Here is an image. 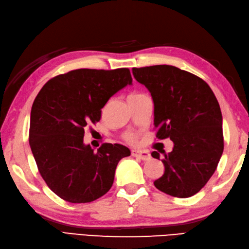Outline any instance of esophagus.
I'll return each mask as SVG.
<instances>
[{"instance_id": "34e87169", "label": "esophagus", "mask_w": 249, "mask_h": 249, "mask_svg": "<svg viewBox=\"0 0 249 249\" xmlns=\"http://www.w3.org/2000/svg\"><path fill=\"white\" fill-rule=\"evenodd\" d=\"M131 155L135 157V158H140L142 160H149L150 159V154L146 150L142 149H132Z\"/></svg>"}]
</instances>
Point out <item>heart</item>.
<instances>
[{
    "label": "heart",
    "instance_id": "obj_1",
    "mask_svg": "<svg viewBox=\"0 0 249 249\" xmlns=\"http://www.w3.org/2000/svg\"><path fill=\"white\" fill-rule=\"evenodd\" d=\"M126 140L130 141V142H133L134 141V136L133 135H126Z\"/></svg>",
    "mask_w": 249,
    "mask_h": 249
}]
</instances>
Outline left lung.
Masks as SVG:
<instances>
[{
    "label": "left lung",
    "instance_id": "1",
    "mask_svg": "<svg viewBox=\"0 0 249 249\" xmlns=\"http://www.w3.org/2000/svg\"><path fill=\"white\" fill-rule=\"evenodd\" d=\"M154 102L157 138L173 141L164 155V173L157 189L176 197L199 192L214 174L224 151L222 115L210 86L197 76L172 65L132 69ZM151 156L160 160V154Z\"/></svg>",
    "mask_w": 249,
    "mask_h": 249
}]
</instances>
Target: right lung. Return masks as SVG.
Masks as SVG:
<instances>
[{
  "label": "right lung",
  "instance_id": "add662e5",
  "mask_svg": "<svg viewBox=\"0 0 249 249\" xmlns=\"http://www.w3.org/2000/svg\"><path fill=\"white\" fill-rule=\"evenodd\" d=\"M129 85V69H79L48 80L35 98L30 147L43 179L61 199L92 202L113 186L118 162L131 151L105 143L94 153L84 143L85 126L100 121L107 101Z\"/></svg>",
  "mask_w": 249,
  "mask_h": 249
}]
</instances>
